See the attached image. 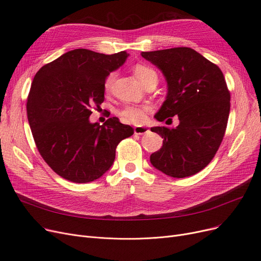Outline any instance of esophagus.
I'll list each match as a JSON object with an SVG mask.
<instances>
[{
  "label": "esophagus",
  "instance_id": "1",
  "mask_svg": "<svg viewBox=\"0 0 261 261\" xmlns=\"http://www.w3.org/2000/svg\"><path fill=\"white\" fill-rule=\"evenodd\" d=\"M147 132H148V129L145 126H137V127L134 128V133L136 135H143V134H145Z\"/></svg>",
  "mask_w": 261,
  "mask_h": 261
}]
</instances>
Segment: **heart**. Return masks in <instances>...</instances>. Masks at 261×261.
<instances>
[{
  "mask_svg": "<svg viewBox=\"0 0 261 261\" xmlns=\"http://www.w3.org/2000/svg\"><path fill=\"white\" fill-rule=\"evenodd\" d=\"M134 74L135 76L139 80V82L142 84L144 81H146L148 77L152 75H156V72L147 66L144 65H137L134 68ZM115 80V73H110L105 81V89L108 90L113 82ZM148 111V107L146 106H126L121 111V118L125 122H132V123H141L145 119V115Z\"/></svg>",
  "mask_w": 261,
  "mask_h": 261,
  "instance_id": "b5f03b06",
  "label": "heart"
}]
</instances>
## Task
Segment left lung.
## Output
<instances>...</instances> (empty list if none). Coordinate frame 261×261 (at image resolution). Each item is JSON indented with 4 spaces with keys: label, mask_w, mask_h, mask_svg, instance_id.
Here are the masks:
<instances>
[{
    "label": "left lung",
    "mask_w": 261,
    "mask_h": 261,
    "mask_svg": "<svg viewBox=\"0 0 261 261\" xmlns=\"http://www.w3.org/2000/svg\"><path fill=\"white\" fill-rule=\"evenodd\" d=\"M141 56L156 66L167 82L166 100L157 121L177 116L175 128L151 127L164 138L160 150L150 156L164 174L184 178L203 170L215 157L224 137L230 94L220 68L190 47H174Z\"/></svg>",
    "instance_id": "1"
}]
</instances>
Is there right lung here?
Segmentation results:
<instances>
[{
	"mask_svg": "<svg viewBox=\"0 0 261 261\" xmlns=\"http://www.w3.org/2000/svg\"><path fill=\"white\" fill-rule=\"evenodd\" d=\"M129 54L87 48L69 51L43 66L33 80L27 111L37 148L59 176L85 184L113 166L119 142L134 134L117 117L91 123V109L104 102L105 81Z\"/></svg>",
	"mask_w": 261,
	"mask_h": 261,
	"instance_id": "add662e5",
	"label": "right lung"
}]
</instances>
